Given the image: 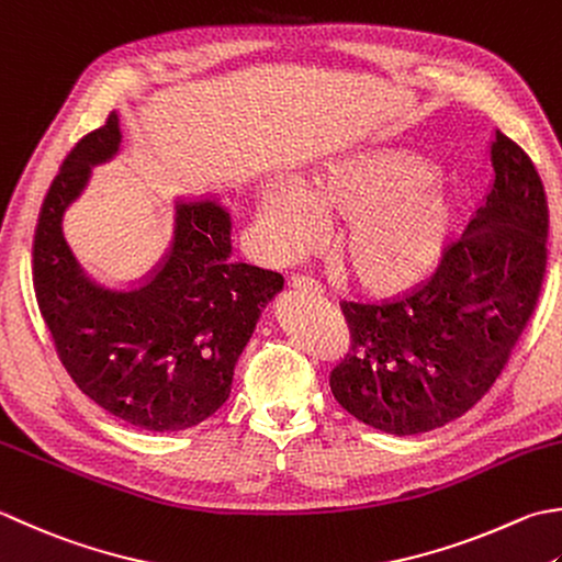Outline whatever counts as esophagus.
I'll list each match as a JSON object with an SVG mask.
<instances>
[{
    "instance_id": "esophagus-1",
    "label": "esophagus",
    "mask_w": 562,
    "mask_h": 562,
    "mask_svg": "<svg viewBox=\"0 0 562 562\" xmlns=\"http://www.w3.org/2000/svg\"><path fill=\"white\" fill-rule=\"evenodd\" d=\"M290 288L292 290H302V292H312V294H322L324 292L322 282H316L314 278H306V274H292Z\"/></svg>"
}]
</instances>
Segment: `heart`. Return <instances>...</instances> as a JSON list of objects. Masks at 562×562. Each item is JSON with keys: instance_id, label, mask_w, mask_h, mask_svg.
Listing matches in <instances>:
<instances>
[{"instance_id": "1", "label": "heart", "mask_w": 562, "mask_h": 562, "mask_svg": "<svg viewBox=\"0 0 562 562\" xmlns=\"http://www.w3.org/2000/svg\"><path fill=\"white\" fill-rule=\"evenodd\" d=\"M260 212L282 252L310 248L324 216H338L334 256L348 278L392 292L431 266L450 218L441 172L402 148H362L328 158L304 182L266 178Z\"/></svg>"}]
</instances>
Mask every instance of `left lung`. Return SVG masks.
<instances>
[{
  "label": "left lung",
  "instance_id": "obj_1",
  "mask_svg": "<svg viewBox=\"0 0 562 562\" xmlns=\"http://www.w3.org/2000/svg\"><path fill=\"white\" fill-rule=\"evenodd\" d=\"M492 184L428 280L375 304L344 302L348 356L336 402L384 434L414 436L472 409L507 366L541 292L548 202L531 158L494 131Z\"/></svg>",
  "mask_w": 562,
  "mask_h": 562
}]
</instances>
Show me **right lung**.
Masks as SVG:
<instances>
[{"mask_svg":"<svg viewBox=\"0 0 562 562\" xmlns=\"http://www.w3.org/2000/svg\"><path fill=\"white\" fill-rule=\"evenodd\" d=\"M119 146L112 112L63 160L33 234V290L87 397L146 431H182L228 400L238 356L284 280L231 258V214L214 196L175 202L170 240L136 284L87 270L63 236V216Z\"/></svg>","mask_w":562,"mask_h":562,"instance_id":"obj_1","label":"right lung"}]
</instances>
